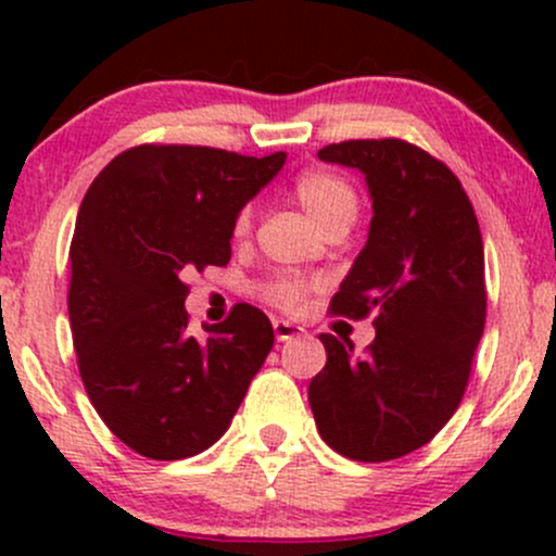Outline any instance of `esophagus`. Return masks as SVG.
Here are the masks:
<instances>
[{"label": "esophagus", "instance_id": "1", "mask_svg": "<svg viewBox=\"0 0 556 556\" xmlns=\"http://www.w3.org/2000/svg\"><path fill=\"white\" fill-rule=\"evenodd\" d=\"M303 327H298V324L292 321H285V318H274V334H277L279 342H287V340H295V337L303 334Z\"/></svg>", "mask_w": 556, "mask_h": 556}]
</instances>
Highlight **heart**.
Masks as SVG:
<instances>
[{
    "label": "heart",
    "mask_w": 556,
    "mask_h": 556,
    "mask_svg": "<svg viewBox=\"0 0 556 556\" xmlns=\"http://www.w3.org/2000/svg\"><path fill=\"white\" fill-rule=\"evenodd\" d=\"M292 195L300 206L305 208V214L316 222L324 232L329 229H348L358 216V193L355 188L344 180L342 175L327 169H311L303 172L292 185ZM251 229V208H242L235 219V235L242 238ZM318 287V279H305V277H292V274H282V277H274L269 285L264 287V295L271 305L282 311H300L303 308L308 292H314Z\"/></svg>",
    "instance_id": "heart-1"
}]
</instances>
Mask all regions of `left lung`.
Here are the masks:
<instances>
[{
  "mask_svg": "<svg viewBox=\"0 0 556 556\" xmlns=\"http://www.w3.org/2000/svg\"><path fill=\"white\" fill-rule=\"evenodd\" d=\"M318 159L366 175L374 219L331 314H376L366 355L331 334L311 379L316 429L350 460L384 463L429 444L460 405L486 324L483 240L446 164L400 138L342 140Z\"/></svg>",
  "mask_w": 556,
  "mask_h": 556,
  "instance_id": "obj_1",
  "label": "left lung"
}]
</instances>
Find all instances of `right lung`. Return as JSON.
Segmentation results:
<instances>
[{
	"mask_svg": "<svg viewBox=\"0 0 556 556\" xmlns=\"http://www.w3.org/2000/svg\"><path fill=\"white\" fill-rule=\"evenodd\" d=\"M285 159L143 143L114 156L83 198L70 242L73 344L96 413L138 455L208 450L269 355L271 321L248 303L190 334L185 277L227 266L240 208Z\"/></svg>",
	"mask_w": 556,
	"mask_h": 556,
	"instance_id": "right-lung-1",
	"label": "right lung"
}]
</instances>
